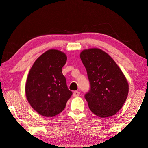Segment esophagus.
I'll use <instances>...</instances> for the list:
<instances>
[{
    "label": "esophagus",
    "instance_id": "esophagus-1",
    "mask_svg": "<svg viewBox=\"0 0 148 148\" xmlns=\"http://www.w3.org/2000/svg\"><path fill=\"white\" fill-rule=\"evenodd\" d=\"M79 94H80L79 92H78V91H75V92H74L73 94H72V95H73V97H76L79 96Z\"/></svg>",
    "mask_w": 148,
    "mask_h": 148
}]
</instances>
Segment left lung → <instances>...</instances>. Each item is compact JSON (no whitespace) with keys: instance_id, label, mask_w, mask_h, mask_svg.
<instances>
[{"instance_id":"left-lung-1","label":"left lung","mask_w":148,"mask_h":148,"mask_svg":"<svg viewBox=\"0 0 148 148\" xmlns=\"http://www.w3.org/2000/svg\"><path fill=\"white\" fill-rule=\"evenodd\" d=\"M80 57L90 84V90L84 95L90 109L101 118L114 115L127 99L126 77L113 59L101 49H85Z\"/></svg>"}]
</instances>
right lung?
<instances>
[{
  "instance_id": "right-lung-1",
  "label": "right lung",
  "mask_w": 148,
  "mask_h": 148,
  "mask_svg": "<svg viewBox=\"0 0 148 148\" xmlns=\"http://www.w3.org/2000/svg\"><path fill=\"white\" fill-rule=\"evenodd\" d=\"M66 61L65 53L49 49L40 55L30 69L25 93L30 106L40 115H57L65 109L72 95L62 74Z\"/></svg>"
}]
</instances>
